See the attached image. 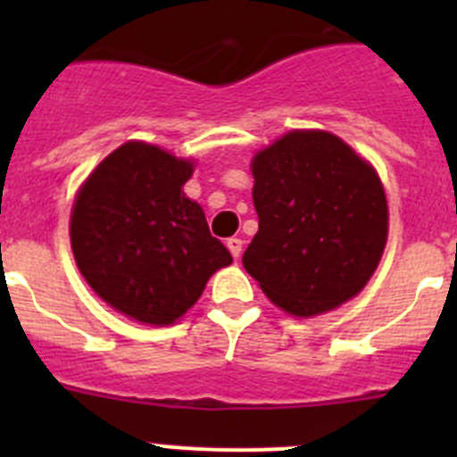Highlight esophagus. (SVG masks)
Here are the masks:
<instances>
[{"instance_id": "34e87169", "label": "esophagus", "mask_w": 457, "mask_h": 457, "mask_svg": "<svg viewBox=\"0 0 457 457\" xmlns=\"http://www.w3.org/2000/svg\"><path fill=\"white\" fill-rule=\"evenodd\" d=\"M225 245H228L229 254H232L234 258L241 256V252H243V241H241V238H237V237L228 238V241H225Z\"/></svg>"}]
</instances>
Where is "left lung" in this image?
<instances>
[{"label": "left lung", "mask_w": 457, "mask_h": 457, "mask_svg": "<svg viewBox=\"0 0 457 457\" xmlns=\"http://www.w3.org/2000/svg\"><path fill=\"white\" fill-rule=\"evenodd\" d=\"M258 232L243 267L287 314H325L361 294L389 232L371 163L325 130H292L252 159Z\"/></svg>", "instance_id": "left-lung-1"}]
</instances>
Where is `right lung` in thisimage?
<instances>
[{
    "instance_id": "1",
    "label": "right lung",
    "mask_w": 457,
    "mask_h": 457,
    "mask_svg": "<svg viewBox=\"0 0 457 457\" xmlns=\"http://www.w3.org/2000/svg\"><path fill=\"white\" fill-rule=\"evenodd\" d=\"M195 163L128 141L77 192L71 245L86 283L110 307L145 325H172L232 262L183 186Z\"/></svg>"
}]
</instances>
